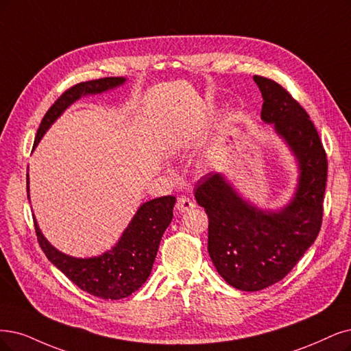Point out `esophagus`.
Listing matches in <instances>:
<instances>
[{
    "mask_svg": "<svg viewBox=\"0 0 351 351\" xmlns=\"http://www.w3.org/2000/svg\"><path fill=\"white\" fill-rule=\"evenodd\" d=\"M176 211L178 213H186L192 208H195V202H193L191 198L188 197H179L176 201Z\"/></svg>",
    "mask_w": 351,
    "mask_h": 351,
    "instance_id": "34e87169",
    "label": "esophagus"
}]
</instances>
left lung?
I'll return each mask as SVG.
<instances>
[{
	"mask_svg": "<svg viewBox=\"0 0 351 351\" xmlns=\"http://www.w3.org/2000/svg\"><path fill=\"white\" fill-rule=\"evenodd\" d=\"M263 97L262 120L296 158L300 179L289 204L263 211L244 201L221 173L198 180L195 199L208 215V253L236 289L262 291L282 280L315 241L322 223L327 154L306 111L278 82L254 75Z\"/></svg>",
	"mask_w": 351,
	"mask_h": 351,
	"instance_id": "left-lung-1",
	"label": "left lung"
}]
</instances>
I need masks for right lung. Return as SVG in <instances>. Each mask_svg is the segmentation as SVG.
Masks as SVG:
<instances>
[{
  "label": "right lung",
  "instance_id": "obj_1",
  "mask_svg": "<svg viewBox=\"0 0 351 351\" xmlns=\"http://www.w3.org/2000/svg\"><path fill=\"white\" fill-rule=\"evenodd\" d=\"M124 82V77H101V80L76 84L64 90L43 117L33 149L42 140L47 128L76 99L84 95L106 93ZM27 198L30 199L29 175ZM175 202V197L167 195L140 205L119 243L111 250L97 257L77 258L59 252L45 239L34 218L37 241L49 261L76 287L102 300H121L136 292L150 276L162 236L172 221Z\"/></svg>",
  "mask_w": 351,
  "mask_h": 351
}]
</instances>
